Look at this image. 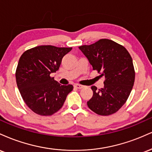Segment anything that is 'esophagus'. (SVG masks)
<instances>
[{
  "mask_svg": "<svg viewBox=\"0 0 152 152\" xmlns=\"http://www.w3.org/2000/svg\"><path fill=\"white\" fill-rule=\"evenodd\" d=\"M74 87H75V88H77V89H82V88H83V87H84L83 85H79V84H75V85H74Z\"/></svg>",
  "mask_w": 152,
  "mask_h": 152,
  "instance_id": "34e87169",
  "label": "esophagus"
}]
</instances>
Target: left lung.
Instances as JSON below:
<instances>
[{
	"mask_svg": "<svg viewBox=\"0 0 152 152\" xmlns=\"http://www.w3.org/2000/svg\"><path fill=\"white\" fill-rule=\"evenodd\" d=\"M79 49L88 59L94 70L105 77L104 87L92 86L93 95L87 106L99 115L108 116L120 109L129 97L134 83L132 58L124 46L108 39H101Z\"/></svg>",
	"mask_w": 152,
	"mask_h": 152,
	"instance_id": "8db88e82",
	"label": "left lung"
}]
</instances>
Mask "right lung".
Listing matches in <instances>:
<instances>
[{
  "label": "right lung",
  "instance_id": "1",
  "mask_svg": "<svg viewBox=\"0 0 152 152\" xmlns=\"http://www.w3.org/2000/svg\"><path fill=\"white\" fill-rule=\"evenodd\" d=\"M72 48L37 46L23 53L15 72L23 99L32 111L50 116L62 107L72 85H61L50 75L58 70L62 60Z\"/></svg>",
  "mask_w": 152,
  "mask_h": 152
}]
</instances>
